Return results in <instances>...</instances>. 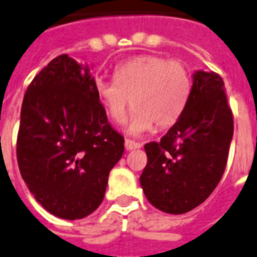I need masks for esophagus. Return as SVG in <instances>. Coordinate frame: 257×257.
<instances>
[{"label": "esophagus", "instance_id": "1", "mask_svg": "<svg viewBox=\"0 0 257 257\" xmlns=\"http://www.w3.org/2000/svg\"><path fill=\"white\" fill-rule=\"evenodd\" d=\"M142 143H137V142L133 141H126L124 142V148L127 151H133V150H137V148H141Z\"/></svg>", "mask_w": 257, "mask_h": 257}]
</instances>
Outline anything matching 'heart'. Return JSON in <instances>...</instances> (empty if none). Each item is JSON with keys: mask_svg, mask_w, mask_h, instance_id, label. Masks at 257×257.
<instances>
[{"mask_svg": "<svg viewBox=\"0 0 257 257\" xmlns=\"http://www.w3.org/2000/svg\"><path fill=\"white\" fill-rule=\"evenodd\" d=\"M114 81L97 78L94 90L110 119L122 123L126 119L130 99L134 111L126 133L139 137L152 128L168 127L179 119L192 90L189 72L179 61L162 56H139L119 64Z\"/></svg>", "mask_w": 257, "mask_h": 257, "instance_id": "obj_1", "label": "heart"}]
</instances>
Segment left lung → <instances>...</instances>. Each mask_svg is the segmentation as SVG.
<instances>
[{
    "label": "left lung",
    "instance_id": "1",
    "mask_svg": "<svg viewBox=\"0 0 257 257\" xmlns=\"http://www.w3.org/2000/svg\"><path fill=\"white\" fill-rule=\"evenodd\" d=\"M234 119L224 82L214 72L196 71L189 101L160 142L144 146L143 192L156 209L188 213L217 188L227 164Z\"/></svg>",
    "mask_w": 257,
    "mask_h": 257
}]
</instances>
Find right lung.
<instances>
[{
  "instance_id": "obj_1",
  "label": "right lung",
  "mask_w": 257,
  "mask_h": 257,
  "mask_svg": "<svg viewBox=\"0 0 257 257\" xmlns=\"http://www.w3.org/2000/svg\"><path fill=\"white\" fill-rule=\"evenodd\" d=\"M88 64L68 55L48 63L29 85L21 110L17 159L35 200L75 220L101 205L124 139L107 122Z\"/></svg>"
}]
</instances>
